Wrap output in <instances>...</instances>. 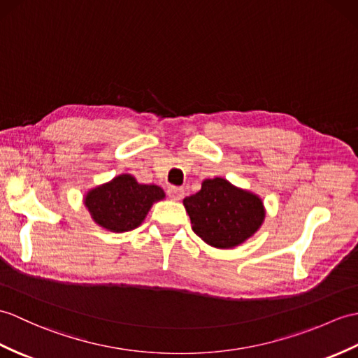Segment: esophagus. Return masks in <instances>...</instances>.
<instances>
[{"mask_svg": "<svg viewBox=\"0 0 358 358\" xmlns=\"http://www.w3.org/2000/svg\"><path fill=\"white\" fill-rule=\"evenodd\" d=\"M168 196L173 201H180L185 196V189L182 187H177V186H169L168 187Z\"/></svg>", "mask_w": 358, "mask_h": 358, "instance_id": "34e87169", "label": "esophagus"}]
</instances>
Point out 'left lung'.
Wrapping results in <instances>:
<instances>
[{
	"label": "left lung",
	"instance_id": "1",
	"mask_svg": "<svg viewBox=\"0 0 358 358\" xmlns=\"http://www.w3.org/2000/svg\"><path fill=\"white\" fill-rule=\"evenodd\" d=\"M182 204L195 234L221 250L250 239L267 215L259 195L221 177L203 180L201 189L182 199Z\"/></svg>",
	"mask_w": 358,
	"mask_h": 358
}]
</instances>
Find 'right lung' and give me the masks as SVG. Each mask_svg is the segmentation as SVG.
Returning a JSON list of instances; mask_svg holds the SVG:
<instances>
[{"label": "right lung", "mask_w": 358, "mask_h": 358, "mask_svg": "<svg viewBox=\"0 0 358 358\" xmlns=\"http://www.w3.org/2000/svg\"><path fill=\"white\" fill-rule=\"evenodd\" d=\"M164 196L160 186L143 185L131 173H120L103 185L88 189L84 206L99 227L124 234L141 226L154 203Z\"/></svg>", "instance_id": "right-lung-1"}]
</instances>
